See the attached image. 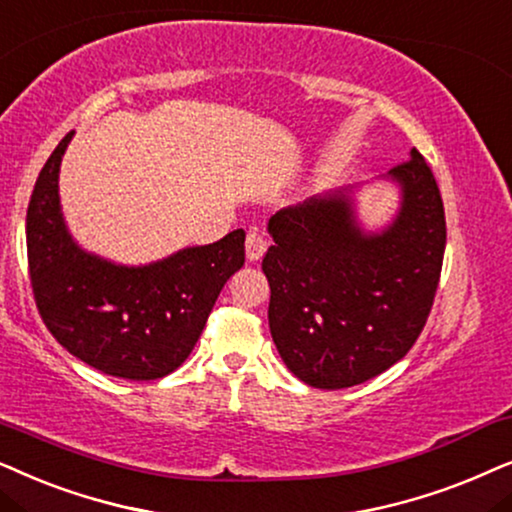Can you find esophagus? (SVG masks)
I'll return each mask as SVG.
<instances>
[{
	"mask_svg": "<svg viewBox=\"0 0 512 512\" xmlns=\"http://www.w3.org/2000/svg\"><path fill=\"white\" fill-rule=\"evenodd\" d=\"M264 252H267V241H264L260 231L252 229L248 238H245V257H248V262H257L262 260Z\"/></svg>",
	"mask_w": 512,
	"mask_h": 512,
	"instance_id": "1",
	"label": "esophagus"
}]
</instances>
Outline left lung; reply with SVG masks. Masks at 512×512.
I'll list each match as a JSON object with an SVG mask.
<instances>
[{
  "mask_svg": "<svg viewBox=\"0 0 512 512\" xmlns=\"http://www.w3.org/2000/svg\"><path fill=\"white\" fill-rule=\"evenodd\" d=\"M379 180L400 196L381 229L360 222L358 185L269 220V330L288 370L313 388H349L386 372L431 313L447 243L440 189L417 149Z\"/></svg>",
  "mask_w": 512,
  "mask_h": 512,
  "instance_id": "left-lung-1",
  "label": "left lung"
}]
</instances>
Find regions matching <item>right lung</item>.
Masks as SVG:
<instances>
[{
    "label": "right lung",
    "instance_id": "obj_1",
    "mask_svg": "<svg viewBox=\"0 0 512 512\" xmlns=\"http://www.w3.org/2000/svg\"><path fill=\"white\" fill-rule=\"evenodd\" d=\"M67 133L27 206V262L37 309L72 356L119 379H161L199 342L224 283L243 267L245 231L149 264H119L81 248L67 229L58 177Z\"/></svg>",
    "mask_w": 512,
    "mask_h": 512
}]
</instances>
